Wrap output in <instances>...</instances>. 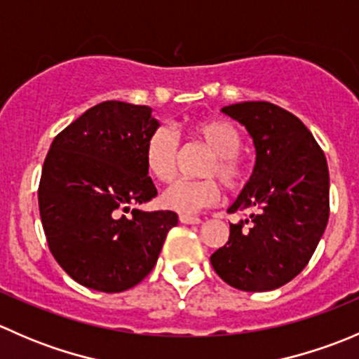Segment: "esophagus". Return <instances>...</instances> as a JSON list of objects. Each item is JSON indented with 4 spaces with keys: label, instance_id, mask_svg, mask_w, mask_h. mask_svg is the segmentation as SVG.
<instances>
[{
    "label": "esophagus",
    "instance_id": "obj_1",
    "mask_svg": "<svg viewBox=\"0 0 359 359\" xmlns=\"http://www.w3.org/2000/svg\"><path fill=\"white\" fill-rule=\"evenodd\" d=\"M179 220L182 224H200L201 219L200 217H194V215H186V213H180Z\"/></svg>",
    "mask_w": 359,
    "mask_h": 359
}]
</instances>
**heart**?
I'll use <instances>...</instances> for the list:
<instances>
[{
  "instance_id": "b5f03b06",
  "label": "heart",
  "mask_w": 359,
  "mask_h": 359,
  "mask_svg": "<svg viewBox=\"0 0 359 359\" xmlns=\"http://www.w3.org/2000/svg\"><path fill=\"white\" fill-rule=\"evenodd\" d=\"M191 132L206 147L212 149V156L203 168L200 180L180 179L165 187L159 196L161 205L180 213H198L212 208L220 201L222 189L212 175L220 177L229 189H240L248 179V166L240 158L241 135L236 126L222 118H206L193 123ZM179 137L170 126H161L151 133L146 146V163L149 172L163 182L173 179L179 163Z\"/></svg>"
}]
</instances>
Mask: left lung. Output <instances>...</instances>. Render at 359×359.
Returning a JSON list of instances; mask_svg holds the SVG:
<instances>
[{
  "label": "left lung",
  "instance_id": "1",
  "mask_svg": "<svg viewBox=\"0 0 359 359\" xmlns=\"http://www.w3.org/2000/svg\"><path fill=\"white\" fill-rule=\"evenodd\" d=\"M224 114L248 130L255 166L229 212L252 208L229 224V241L212 253L215 273L243 292H267L292 281L313 257L330 215L325 153L302 121L271 102H240Z\"/></svg>",
  "mask_w": 359,
  "mask_h": 359
}]
</instances>
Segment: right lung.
<instances>
[{
	"instance_id": "right-lung-1",
	"label": "right lung",
	"mask_w": 359,
	"mask_h": 359,
	"mask_svg": "<svg viewBox=\"0 0 359 359\" xmlns=\"http://www.w3.org/2000/svg\"><path fill=\"white\" fill-rule=\"evenodd\" d=\"M159 123L147 106L107 100L53 139L38 201L48 248L79 285L118 293L156 266L175 212L133 208L158 194L146 146Z\"/></svg>"
}]
</instances>
